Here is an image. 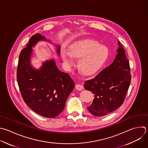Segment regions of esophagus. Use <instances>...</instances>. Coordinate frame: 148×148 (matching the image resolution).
<instances>
[{
  "label": "esophagus",
  "instance_id": "obj_1",
  "mask_svg": "<svg viewBox=\"0 0 148 148\" xmlns=\"http://www.w3.org/2000/svg\"><path fill=\"white\" fill-rule=\"evenodd\" d=\"M76 88L79 90V91H80V90H82L83 89V86L82 85V84H77L76 85Z\"/></svg>",
  "mask_w": 148,
  "mask_h": 148
}]
</instances>
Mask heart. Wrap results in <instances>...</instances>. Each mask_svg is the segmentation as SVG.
<instances>
[{
    "mask_svg": "<svg viewBox=\"0 0 148 148\" xmlns=\"http://www.w3.org/2000/svg\"><path fill=\"white\" fill-rule=\"evenodd\" d=\"M61 56L68 65L74 63L73 57L80 58L79 68L85 75H91L97 72L108 57V49L90 39H83L71 45L69 50L63 49Z\"/></svg>",
    "mask_w": 148,
    "mask_h": 148,
    "instance_id": "b5f03b06",
    "label": "heart"
}]
</instances>
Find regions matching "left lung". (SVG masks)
<instances>
[{
    "instance_id": "obj_1",
    "label": "left lung",
    "mask_w": 148,
    "mask_h": 148,
    "mask_svg": "<svg viewBox=\"0 0 148 148\" xmlns=\"http://www.w3.org/2000/svg\"><path fill=\"white\" fill-rule=\"evenodd\" d=\"M117 54L113 63L100 72L94 78L85 81L84 88L94 94L88 111L97 116H105L123 103L128 91L131 76L128 60L118 42Z\"/></svg>"
}]
</instances>
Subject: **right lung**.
I'll use <instances>...</instances> for the list:
<instances>
[{
    "mask_svg": "<svg viewBox=\"0 0 148 148\" xmlns=\"http://www.w3.org/2000/svg\"><path fill=\"white\" fill-rule=\"evenodd\" d=\"M46 39L40 34L33 35L20 54L17 80L25 103L36 113L47 118L58 116L75 87L70 76L58 70L54 60L46 61L36 70L32 68L30 58L32 47ZM60 54V46L57 47Z\"/></svg>",
    "mask_w": 148,
    "mask_h": 148,
    "instance_id": "obj_1",
    "label": "right lung"
}]
</instances>
